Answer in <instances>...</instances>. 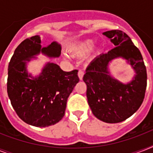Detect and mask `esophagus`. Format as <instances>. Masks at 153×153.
<instances>
[{
	"instance_id": "esophagus-1",
	"label": "esophagus",
	"mask_w": 153,
	"mask_h": 153,
	"mask_svg": "<svg viewBox=\"0 0 153 153\" xmlns=\"http://www.w3.org/2000/svg\"><path fill=\"white\" fill-rule=\"evenodd\" d=\"M78 75H79V79H80V80H82V78H83V75H84L83 71H82V70H79V72H78Z\"/></svg>"
}]
</instances>
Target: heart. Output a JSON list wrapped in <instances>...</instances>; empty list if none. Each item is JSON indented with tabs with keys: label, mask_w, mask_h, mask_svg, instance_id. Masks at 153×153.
I'll list each match as a JSON object with an SVG mask.
<instances>
[{
	"label": "heart",
	"mask_w": 153,
	"mask_h": 153,
	"mask_svg": "<svg viewBox=\"0 0 153 153\" xmlns=\"http://www.w3.org/2000/svg\"><path fill=\"white\" fill-rule=\"evenodd\" d=\"M94 41L93 39H85L72 45L69 48V51L74 56H82L93 48Z\"/></svg>",
	"instance_id": "1"
}]
</instances>
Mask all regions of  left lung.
<instances>
[{"instance_id":"obj_1","label":"left lung","mask_w":153,"mask_h":153,"mask_svg":"<svg viewBox=\"0 0 153 153\" xmlns=\"http://www.w3.org/2000/svg\"><path fill=\"white\" fill-rule=\"evenodd\" d=\"M115 48L100 55L90 63L83 76L88 104L94 116L106 123H118L131 117L142 104L147 86V71L139 49L130 37L121 30L103 33ZM121 57L127 60L136 75L133 81L123 84L113 79L108 71L112 59Z\"/></svg>"}]
</instances>
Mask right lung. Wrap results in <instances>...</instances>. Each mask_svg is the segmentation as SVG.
<instances>
[{
	"instance_id": "1",
	"label": "right lung",
	"mask_w": 153,
	"mask_h": 153,
	"mask_svg": "<svg viewBox=\"0 0 153 153\" xmlns=\"http://www.w3.org/2000/svg\"><path fill=\"white\" fill-rule=\"evenodd\" d=\"M41 43L40 36H34L16 48L8 64L7 92L22 121L36 127H48L63 117L67 98L79 79L78 70L63 71L52 62L48 63L37 78L27 74L26 62L34 55L42 52L49 57H59L61 54L57 43L45 48H41Z\"/></svg>"
}]
</instances>
